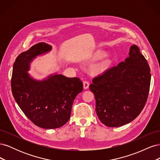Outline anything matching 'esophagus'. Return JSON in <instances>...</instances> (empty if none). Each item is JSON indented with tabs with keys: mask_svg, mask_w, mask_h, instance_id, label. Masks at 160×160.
<instances>
[{
	"mask_svg": "<svg viewBox=\"0 0 160 160\" xmlns=\"http://www.w3.org/2000/svg\"><path fill=\"white\" fill-rule=\"evenodd\" d=\"M89 83L88 81H83V88L85 89H87L89 88Z\"/></svg>",
	"mask_w": 160,
	"mask_h": 160,
	"instance_id": "34e87169",
	"label": "esophagus"
}]
</instances>
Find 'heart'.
<instances>
[{"label": "heart", "mask_w": 160, "mask_h": 160, "mask_svg": "<svg viewBox=\"0 0 160 160\" xmlns=\"http://www.w3.org/2000/svg\"><path fill=\"white\" fill-rule=\"evenodd\" d=\"M101 57V55H97V56H96V58H97V59H98V58H100Z\"/></svg>", "instance_id": "1"}]
</instances>
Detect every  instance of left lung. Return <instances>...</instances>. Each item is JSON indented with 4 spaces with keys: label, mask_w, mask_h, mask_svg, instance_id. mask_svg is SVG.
<instances>
[{
    "label": "left lung",
    "mask_w": 160,
    "mask_h": 160,
    "mask_svg": "<svg viewBox=\"0 0 160 160\" xmlns=\"http://www.w3.org/2000/svg\"><path fill=\"white\" fill-rule=\"evenodd\" d=\"M129 57L95 77L90 90L95 95V111L108 127L129 123L142 112L148 98L151 73L138 47H130Z\"/></svg>",
    "instance_id": "1"
}]
</instances>
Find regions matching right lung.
Returning <instances> with one entry per match:
<instances>
[{
  "instance_id": "right-lung-1",
  "label": "right lung",
  "mask_w": 160,
  "mask_h": 160,
  "mask_svg": "<svg viewBox=\"0 0 160 160\" xmlns=\"http://www.w3.org/2000/svg\"><path fill=\"white\" fill-rule=\"evenodd\" d=\"M51 49V45L38 42L21 52L14 63L11 78L16 102L34 124L44 129L59 128L68 122L74 99L83 89L78 77L55 75L38 81L28 75L33 58Z\"/></svg>"
}]
</instances>
